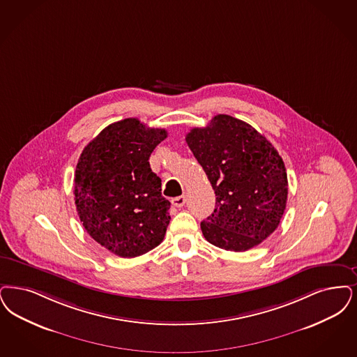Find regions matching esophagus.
I'll list each match as a JSON object with an SVG mask.
<instances>
[{"mask_svg":"<svg viewBox=\"0 0 357 357\" xmlns=\"http://www.w3.org/2000/svg\"><path fill=\"white\" fill-rule=\"evenodd\" d=\"M172 204L175 206V207H183L185 203V195H182V197H176V198H174L172 200Z\"/></svg>","mask_w":357,"mask_h":357,"instance_id":"34e87169","label":"esophagus"}]
</instances>
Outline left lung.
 <instances>
[{
  "mask_svg": "<svg viewBox=\"0 0 357 357\" xmlns=\"http://www.w3.org/2000/svg\"><path fill=\"white\" fill-rule=\"evenodd\" d=\"M185 142L215 191V210L200 229L207 242L242 252L267 239L284 214V162L270 141L231 115L194 128Z\"/></svg>",
  "mask_w": 357,
  "mask_h": 357,
  "instance_id": "obj_1",
  "label": "left lung"
}]
</instances>
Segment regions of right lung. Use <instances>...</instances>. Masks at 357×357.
I'll return each mask as SVG.
<instances>
[{
  "instance_id": "right-lung-1",
  "label": "right lung",
  "mask_w": 357,
  "mask_h": 357,
  "mask_svg": "<svg viewBox=\"0 0 357 357\" xmlns=\"http://www.w3.org/2000/svg\"><path fill=\"white\" fill-rule=\"evenodd\" d=\"M165 128L126 118L103 128L84 149L74 175V199L87 234L121 257L143 255L160 244L170 202L149 158Z\"/></svg>"
}]
</instances>
